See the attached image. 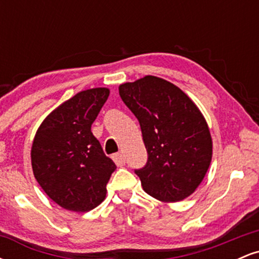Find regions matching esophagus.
<instances>
[{
	"mask_svg": "<svg viewBox=\"0 0 259 259\" xmlns=\"http://www.w3.org/2000/svg\"><path fill=\"white\" fill-rule=\"evenodd\" d=\"M113 160H114L118 167H123L125 164V158H124V156L121 153L113 154Z\"/></svg>",
	"mask_w": 259,
	"mask_h": 259,
	"instance_id": "1",
	"label": "esophagus"
}]
</instances>
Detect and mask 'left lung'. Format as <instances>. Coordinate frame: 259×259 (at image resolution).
I'll list each match as a JSON object with an SVG mask.
<instances>
[{
	"label": "left lung",
	"mask_w": 259,
	"mask_h": 259,
	"mask_svg": "<svg viewBox=\"0 0 259 259\" xmlns=\"http://www.w3.org/2000/svg\"><path fill=\"white\" fill-rule=\"evenodd\" d=\"M119 95L138 118L148 153L135 173L156 200L178 202L194 194L212 160V136L203 114L178 86L146 75L119 86Z\"/></svg>",
	"instance_id": "1"
}]
</instances>
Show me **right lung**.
Listing matches in <instances>:
<instances>
[{
	"mask_svg": "<svg viewBox=\"0 0 259 259\" xmlns=\"http://www.w3.org/2000/svg\"><path fill=\"white\" fill-rule=\"evenodd\" d=\"M109 96V89L78 92L45 118L31 146L35 179L62 208L89 212L106 198L114 162L107 157L91 125Z\"/></svg>",
	"mask_w": 259,
	"mask_h": 259,
	"instance_id": "1",
	"label": "right lung"
}]
</instances>
